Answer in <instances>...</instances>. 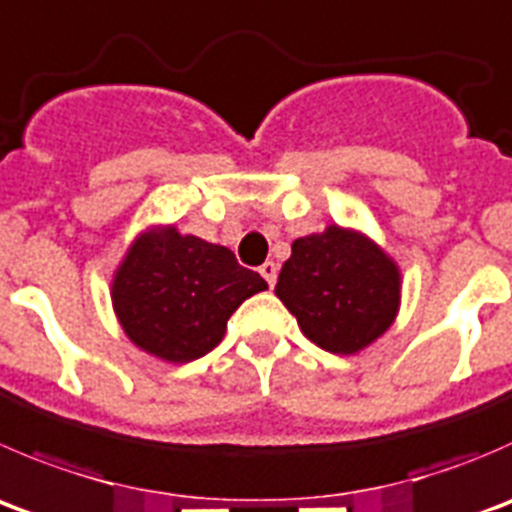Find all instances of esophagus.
Instances as JSON below:
<instances>
[{
  "instance_id": "1",
  "label": "esophagus",
  "mask_w": 512,
  "mask_h": 512,
  "mask_svg": "<svg viewBox=\"0 0 512 512\" xmlns=\"http://www.w3.org/2000/svg\"><path fill=\"white\" fill-rule=\"evenodd\" d=\"M260 275L265 277L267 285L275 287V280H277V265H275V262H265V265L260 267Z\"/></svg>"
}]
</instances>
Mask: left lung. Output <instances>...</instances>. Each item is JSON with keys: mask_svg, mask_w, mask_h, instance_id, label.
<instances>
[{"mask_svg": "<svg viewBox=\"0 0 512 512\" xmlns=\"http://www.w3.org/2000/svg\"><path fill=\"white\" fill-rule=\"evenodd\" d=\"M275 292L307 340L335 355H352L393 325L400 275L367 237L332 225L292 242Z\"/></svg>", "mask_w": 512, "mask_h": 512, "instance_id": "obj_1", "label": "left lung"}]
</instances>
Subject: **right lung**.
I'll return each mask as SVG.
<instances>
[{
    "label": "right lung",
    "mask_w": 512,
    "mask_h": 512,
    "mask_svg": "<svg viewBox=\"0 0 512 512\" xmlns=\"http://www.w3.org/2000/svg\"><path fill=\"white\" fill-rule=\"evenodd\" d=\"M262 290L267 282L227 247L167 227L132 245L114 277L112 302L135 345L190 362L220 345L232 312Z\"/></svg>",
    "instance_id": "1"
}]
</instances>
